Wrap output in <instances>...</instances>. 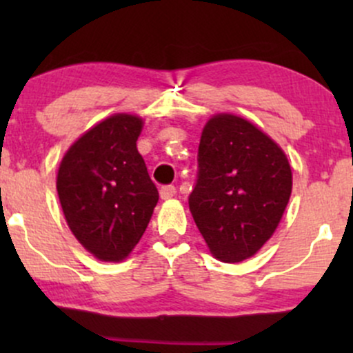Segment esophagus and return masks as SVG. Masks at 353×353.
<instances>
[{"mask_svg":"<svg viewBox=\"0 0 353 353\" xmlns=\"http://www.w3.org/2000/svg\"><path fill=\"white\" fill-rule=\"evenodd\" d=\"M174 196H176V188H174L172 184L163 185V188H161V197H163V199H171Z\"/></svg>","mask_w":353,"mask_h":353,"instance_id":"obj_1","label":"esophagus"}]
</instances>
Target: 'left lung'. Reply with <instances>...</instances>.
<instances>
[{
    "instance_id": "8db88e82",
    "label": "left lung",
    "mask_w": 353,
    "mask_h": 353,
    "mask_svg": "<svg viewBox=\"0 0 353 353\" xmlns=\"http://www.w3.org/2000/svg\"><path fill=\"white\" fill-rule=\"evenodd\" d=\"M290 192L289 161L269 136L232 114L205 124L189 209L219 261L257 252L277 229Z\"/></svg>"
}]
</instances>
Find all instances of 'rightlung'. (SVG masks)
I'll return each mask as SVG.
<instances>
[{
	"label": "right lung",
	"instance_id": "right-lung-1",
	"mask_svg": "<svg viewBox=\"0 0 353 353\" xmlns=\"http://www.w3.org/2000/svg\"><path fill=\"white\" fill-rule=\"evenodd\" d=\"M141 129L137 116H111L81 136L61 161L56 188L64 217L101 261L128 257L159 201L136 148Z\"/></svg>",
	"mask_w": 353,
	"mask_h": 353
}]
</instances>
